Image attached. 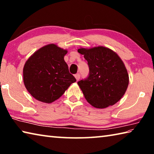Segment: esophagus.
<instances>
[{"label":"esophagus","instance_id":"34e87169","mask_svg":"<svg viewBox=\"0 0 154 154\" xmlns=\"http://www.w3.org/2000/svg\"><path fill=\"white\" fill-rule=\"evenodd\" d=\"M80 74L79 73H77L76 75H75V77L76 78V79H77V81H78V80H79V79H80Z\"/></svg>","mask_w":154,"mask_h":154}]
</instances>
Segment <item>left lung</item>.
Returning <instances> with one entry per match:
<instances>
[{"instance_id":"8db88e82","label":"left lung","mask_w":154,"mask_h":154,"mask_svg":"<svg viewBox=\"0 0 154 154\" xmlns=\"http://www.w3.org/2000/svg\"><path fill=\"white\" fill-rule=\"evenodd\" d=\"M77 51L84 55L89 66L88 76L77 82L88 102L98 109L118 102L127 90L129 77L118 54L105 47Z\"/></svg>"}]
</instances>
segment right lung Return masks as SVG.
<instances>
[{
    "label": "right lung",
    "mask_w": 154,
    "mask_h": 154,
    "mask_svg": "<svg viewBox=\"0 0 154 154\" xmlns=\"http://www.w3.org/2000/svg\"><path fill=\"white\" fill-rule=\"evenodd\" d=\"M66 53L50 44L36 51L26 62L23 70L25 87L36 100L54 102L76 82L64 60Z\"/></svg>",
    "instance_id": "1"
}]
</instances>
